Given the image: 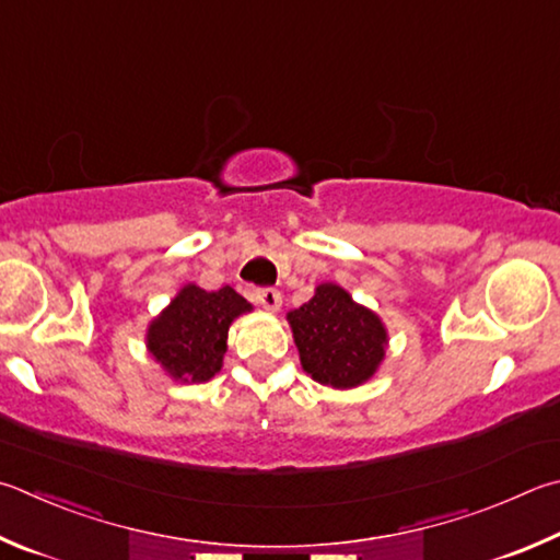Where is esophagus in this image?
Wrapping results in <instances>:
<instances>
[{
  "instance_id": "34e87169",
  "label": "esophagus",
  "mask_w": 560,
  "mask_h": 560,
  "mask_svg": "<svg viewBox=\"0 0 560 560\" xmlns=\"http://www.w3.org/2000/svg\"><path fill=\"white\" fill-rule=\"evenodd\" d=\"M254 301H257L261 308H267L271 313L281 308V293L277 289H259V291H254Z\"/></svg>"
}]
</instances>
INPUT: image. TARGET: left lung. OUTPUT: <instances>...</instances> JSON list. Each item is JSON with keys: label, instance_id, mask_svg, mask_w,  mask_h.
Here are the masks:
<instances>
[{"label": "left lung", "instance_id": "8db88e82", "mask_svg": "<svg viewBox=\"0 0 560 560\" xmlns=\"http://www.w3.org/2000/svg\"><path fill=\"white\" fill-rule=\"evenodd\" d=\"M287 318L303 370L332 389L372 380L384 360L389 335L382 318L354 303L338 283H320L313 299Z\"/></svg>", "mask_w": 560, "mask_h": 560}]
</instances>
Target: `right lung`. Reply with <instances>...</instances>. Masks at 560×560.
<instances>
[{
  "label": "right lung",
  "instance_id": "obj_1",
  "mask_svg": "<svg viewBox=\"0 0 560 560\" xmlns=\"http://www.w3.org/2000/svg\"><path fill=\"white\" fill-rule=\"evenodd\" d=\"M247 311H252V303L232 287L206 291L196 283H186L151 320L147 348L174 380L208 382L222 368L232 320Z\"/></svg>",
  "mask_w": 560,
  "mask_h": 560
}]
</instances>
